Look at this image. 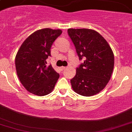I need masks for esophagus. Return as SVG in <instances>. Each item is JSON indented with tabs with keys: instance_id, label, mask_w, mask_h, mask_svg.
<instances>
[{
	"instance_id": "obj_1",
	"label": "esophagus",
	"mask_w": 132,
	"mask_h": 132,
	"mask_svg": "<svg viewBox=\"0 0 132 132\" xmlns=\"http://www.w3.org/2000/svg\"><path fill=\"white\" fill-rule=\"evenodd\" d=\"M66 69V67H63V66H62V67H61L60 68V69L61 71H63V70H64V69Z\"/></svg>"
}]
</instances>
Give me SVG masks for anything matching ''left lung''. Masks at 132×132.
<instances>
[{
  "instance_id": "obj_1",
  "label": "left lung",
  "mask_w": 132,
  "mask_h": 132,
  "mask_svg": "<svg viewBox=\"0 0 132 132\" xmlns=\"http://www.w3.org/2000/svg\"><path fill=\"white\" fill-rule=\"evenodd\" d=\"M79 59L84 63L76 68L71 79L74 92L84 96L99 93L110 79L114 54L108 42L98 32L89 29H68Z\"/></svg>"
}]
</instances>
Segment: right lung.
I'll return each mask as SVG.
<instances>
[{
	"instance_id": "obj_1",
	"label": "right lung",
	"mask_w": 132,
	"mask_h": 132,
	"mask_svg": "<svg viewBox=\"0 0 132 132\" xmlns=\"http://www.w3.org/2000/svg\"><path fill=\"white\" fill-rule=\"evenodd\" d=\"M62 34L61 29L44 28L31 34L20 47L15 58L20 81L29 92L45 96L54 89L59 75L51 65L46 66L51 47Z\"/></svg>"
}]
</instances>
